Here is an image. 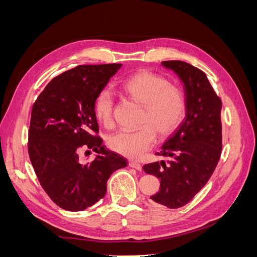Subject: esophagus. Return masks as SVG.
Returning <instances> with one entry per match:
<instances>
[{"label":"esophagus","instance_id":"obj_1","mask_svg":"<svg viewBox=\"0 0 257 257\" xmlns=\"http://www.w3.org/2000/svg\"><path fill=\"white\" fill-rule=\"evenodd\" d=\"M129 166L133 167V169H136L137 171H142V169H143V166L139 164V163L135 162V161H130L129 162Z\"/></svg>","mask_w":257,"mask_h":257}]
</instances>
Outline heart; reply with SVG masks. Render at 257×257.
<instances>
[{
	"instance_id": "1",
	"label": "heart",
	"mask_w": 257,
	"mask_h": 257,
	"mask_svg": "<svg viewBox=\"0 0 257 257\" xmlns=\"http://www.w3.org/2000/svg\"><path fill=\"white\" fill-rule=\"evenodd\" d=\"M122 90L144 105L142 128L135 132L120 130L111 135V151L129 158H141L156 143V132L167 137L179 127L185 112V97L179 87L171 85L165 77L149 71L138 72L122 82ZM114 95L108 87L97 93L94 111L102 123L110 125L113 120Z\"/></svg>"
}]
</instances>
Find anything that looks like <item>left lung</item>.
I'll return each instance as SVG.
<instances>
[{
	"label": "left lung",
	"instance_id": "obj_1",
	"mask_svg": "<svg viewBox=\"0 0 257 257\" xmlns=\"http://www.w3.org/2000/svg\"><path fill=\"white\" fill-rule=\"evenodd\" d=\"M183 83L185 118L163 144L157 155L170 160L144 165V171L161 180L151 199L170 209L185 206L207 184L222 148L221 100L201 69L181 60H165Z\"/></svg>",
	"mask_w": 257,
	"mask_h": 257
}]
</instances>
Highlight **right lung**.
<instances>
[{
  "label": "right lung",
  "instance_id": "1",
  "mask_svg": "<svg viewBox=\"0 0 257 257\" xmlns=\"http://www.w3.org/2000/svg\"><path fill=\"white\" fill-rule=\"evenodd\" d=\"M121 64L80 65L53 78L31 111L28 152L41 186L62 209L82 211L106 192V182L127 160L102 145L94 101ZM98 153L82 165L78 149ZM88 152V151H87Z\"/></svg>",
  "mask_w": 257,
  "mask_h": 257
}]
</instances>
